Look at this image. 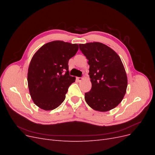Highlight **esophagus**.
Instances as JSON below:
<instances>
[{
    "mask_svg": "<svg viewBox=\"0 0 155 155\" xmlns=\"http://www.w3.org/2000/svg\"><path fill=\"white\" fill-rule=\"evenodd\" d=\"M76 79H77V80L78 81H81L83 80V78H79V77H78Z\"/></svg>",
    "mask_w": 155,
    "mask_h": 155,
    "instance_id": "34e87169",
    "label": "esophagus"
}]
</instances>
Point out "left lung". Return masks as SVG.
Instances as JSON below:
<instances>
[{
	"instance_id": "obj_1",
	"label": "left lung",
	"mask_w": 155,
	"mask_h": 155,
	"mask_svg": "<svg viewBox=\"0 0 155 155\" xmlns=\"http://www.w3.org/2000/svg\"><path fill=\"white\" fill-rule=\"evenodd\" d=\"M88 60L91 91L85 94L87 104L100 112L114 109L122 101L127 87V78L119 55L109 46L98 42L79 44Z\"/></svg>"
}]
</instances>
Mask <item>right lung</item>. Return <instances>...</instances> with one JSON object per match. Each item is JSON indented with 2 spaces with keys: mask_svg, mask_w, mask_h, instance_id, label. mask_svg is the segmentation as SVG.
<instances>
[{
  "mask_svg": "<svg viewBox=\"0 0 155 155\" xmlns=\"http://www.w3.org/2000/svg\"><path fill=\"white\" fill-rule=\"evenodd\" d=\"M79 49L77 44L54 41L44 45L31 60L28 85L31 99L41 109H56L65 99L76 78L70 76L68 61Z\"/></svg>",
  "mask_w": 155,
  "mask_h": 155,
  "instance_id": "obj_1",
  "label": "right lung"
}]
</instances>
